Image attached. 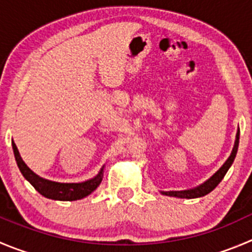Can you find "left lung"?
<instances>
[{
  "instance_id": "left-lung-1",
  "label": "left lung",
  "mask_w": 252,
  "mask_h": 252,
  "mask_svg": "<svg viewBox=\"0 0 252 252\" xmlns=\"http://www.w3.org/2000/svg\"><path fill=\"white\" fill-rule=\"evenodd\" d=\"M239 136H240V130L238 128V132H236V138L235 143H234V148L231 151V155L227 158L226 162L220 167L219 171L215 174H213L208 181H205L204 183L198 186L196 188L188 189V190H171V191H160L163 195L168 196H176V198H186V199H193V198H199V196L207 195L208 193L213 190L220 182L222 181L224 176L226 174V172L229 171V168L231 167L232 162L235 159L236 153H238V147H239Z\"/></svg>"
}]
</instances>
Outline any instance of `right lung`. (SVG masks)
I'll return each mask as SVG.
<instances>
[{"mask_svg":"<svg viewBox=\"0 0 252 252\" xmlns=\"http://www.w3.org/2000/svg\"><path fill=\"white\" fill-rule=\"evenodd\" d=\"M12 148H13L17 166L20 168L23 177L34 187V189L38 193H40L45 198H49V199L63 200V202H65V200L71 202V200L83 199V198L88 196L89 194H92L102 181L104 167L100 169V172L94 178L81 182V183H59V182L48 181V179L37 176L32 169H30V167H27V164L23 162L22 157L20 156V152L17 150V146L13 141H12Z\"/></svg>","mask_w":252,"mask_h":252,"instance_id":"1","label":"right lung"}]
</instances>
